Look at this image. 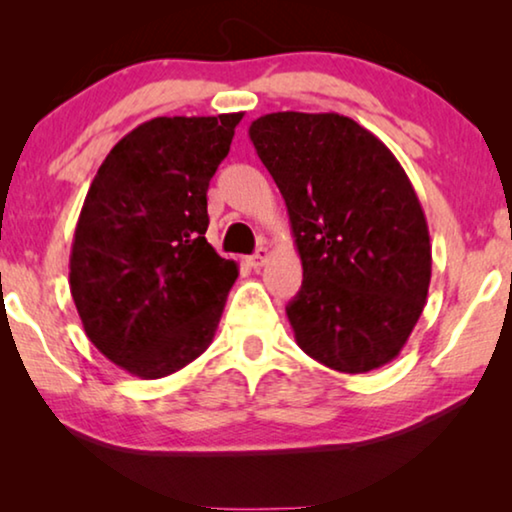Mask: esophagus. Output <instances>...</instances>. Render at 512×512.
<instances>
[{
  "label": "esophagus",
  "instance_id": "34e87169",
  "mask_svg": "<svg viewBox=\"0 0 512 512\" xmlns=\"http://www.w3.org/2000/svg\"><path fill=\"white\" fill-rule=\"evenodd\" d=\"M268 256H270V251H268V247H258L256 249V254H251L247 261H249V265L251 268H261V265L268 261Z\"/></svg>",
  "mask_w": 512,
  "mask_h": 512
}]
</instances>
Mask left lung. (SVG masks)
<instances>
[{"instance_id": "1", "label": "left lung", "mask_w": 512, "mask_h": 512, "mask_svg": "<svg viewBox=\"0 0 512 512\" xmlns=\"http://www.w3.org/2000/svg\"><path fill=\"white\" fill-rule=\"evenodd\" d=\"M249 137L303 261V286L286 305L298 347L352 375L396 359L431 282L429 226L401 163L340 114H265Z\"/></svg>"}]
</instances>
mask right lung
I'll return each instance as SVG.
<instances>
[{"label":"right lung","mask_w":512,"mask_h":512,"mask_svg":"<svg viewBox=\"0 0 512 512\" xmlns=\"http://www.w3.org/2000/svg\"><path fill=\"white\" fill-rule=\"evenodd\" d=\"M242 114L160 116L97 170L74 230L69 289L90 342L142 380L205 352L237 263L205 240L207 188Z\"/></svg>","instance_id":"1"}]
</instances>
